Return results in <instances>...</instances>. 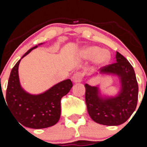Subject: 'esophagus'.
<instances>
[{
	"mask_svg": "<svg viewBox=\"0 0 147 147\" xmlns=\"http://www.w3.org/2000/svg\"><path fill=\"white\" fill-rule=\"evenodd\" d=\"M83 78V74L80 72H76V74H74L72 77V80L74 83H80L81 82Z\"/></svg>",
	"mask_w": 147,
	"mask_h": 147,
	"instance_id": "1",
	"label": "esophagus"
}]
</instances>
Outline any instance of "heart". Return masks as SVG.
Here are the masks:
<instances>
[{"instance_id":"obj_1","label":"heart","mask_w":147,"mask_h":147,"mask_svg":"<svg viewBox=\"0 0 147 147\" xmlns=\"http://www.w3.org/2000/svg\"><path fill=\"white\" fill-rule=\"evenodd\" d=\"M80 56L84 59H93V64L98 67L107 65L111 59V54L107 49H101L98 46L90 45L83 48Z\"/></svg>"}]
</instances>
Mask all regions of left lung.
I'll use <instances>...</instances> for the list:
<instances>
[{"instance_id":"8db88e82","label":"left lung","mask_w":147,"mask_h":147,"mask_svg":"<svg viewBox=\"0 0 147 147\" xmlns=\"http://www.w3.org/2000/svg\"><path fill=\"white\" fill-rule=\"evenodd\" d=\"M116 62L102 68L99 74L88 76H114L119 80V91L114 95L103 93L100 84L85 83V102L88 114L98 124L117 126L127 121L137 106L138 86L136 74L124 56L116 51Z\"/></svg>"}]
</instances>
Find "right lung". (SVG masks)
I'll return each mask as SVG.
<instances>
[{
	"label": "right lung",
	"mask_w": 147,
	"mask_h": 147,
	"mask_svg": "<svg viewBox=\"0 0 147 147\" xmlns=\"http://www.w3.org/2000/svg\"><path fill=\"white\" fill-rule=\"evenodd\" d=\"M43 43L30 49L17 62L11 71L6 90V104L11 115L20 124L32 129L47 128L59 121L61 98L71 90L73 86L71 80L67 79L38 94L28 93L22 87L18 73L20 60Z\"/></svg>",
	"instance_id": "add662e5"
}]
</instances>
